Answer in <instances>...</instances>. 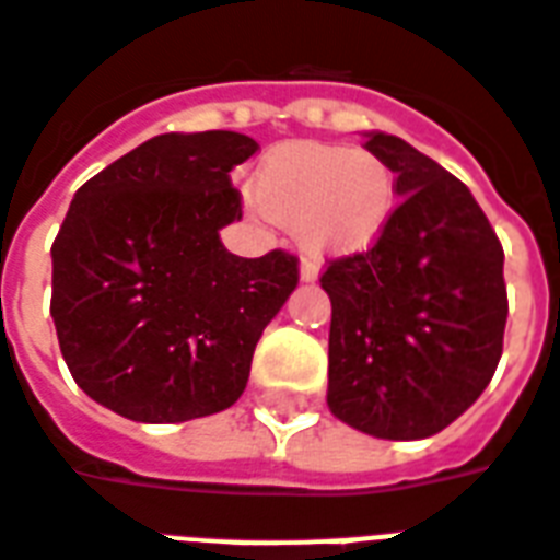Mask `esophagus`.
<instances>
[{
    "instance_id": "34e87169",
    "label": "esophagus",
    "mask_w": 560,
    "mask_h": 560,
    "mask_svg": "<svg viewBox=\"0 0 560 560\" xmlns=\"http://www.w3.org/2000/svg\"><path fill=\"white\" fill-rule=\"evenodd\" d=\"M301 280H304V283L319 280V262H316V259H304V262H301Z\"/></svg>"
}]
</instances>
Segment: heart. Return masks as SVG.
<instances>
[{
    "label": "heart",
    "mask_w": 560,
    "mask_h": 560,
    "mask_svg": "<svg viewBox=\"0 0 560 560\" xmlns=\"http://www.w3.org/2000/svg\"><path fill=\"white\" fill-rule=\"evenodd\" d=\"M397 196V173L373 151L285 142L268 151L244 202L256 218L295 226L313 256H346L382 238Z\"/></svg>",
    "instance_id": "heart-1"
}]
</instances>
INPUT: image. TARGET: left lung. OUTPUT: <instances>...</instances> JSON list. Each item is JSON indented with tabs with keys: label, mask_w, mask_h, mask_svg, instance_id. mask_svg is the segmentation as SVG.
<instances>
[{
	"label": "left lung",
	"mask_w": 560,
	"mask_h": 560,
	"mask_svg": "<svg viewBox=\"0 0 560 560\" xmlns=\"http://www.w3.org/2000/svg\"><path fill=\"white\" fill-rule=\"evenodd\" d=\"M366 151L397 173L394 218L366 253L330 259L328 409L409 442L451 427L495 375L508 325L504 250L471 190L390 133Z\"/></svg>",
	"instance_id": "1"
}]
</instances>
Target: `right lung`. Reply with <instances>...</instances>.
<instances>
[{"label": "right lung", "instance_id": "add662e5", "mask_svg": "<svg viewBox=\"0 0 560 560\" xmlns=\"http://www.w3.org/2000/svg\"><path fill=\"white\" fill-rule=\"evenodd\" d=\"M235 130L161 133L89 178L52 241L50 316L73 382L140 423L230 409L253 349L298 285V256L244 259L230 173L256 154Z\"/></svg>", "mask_w": 560, "mask_h": 560}]
</instances>
